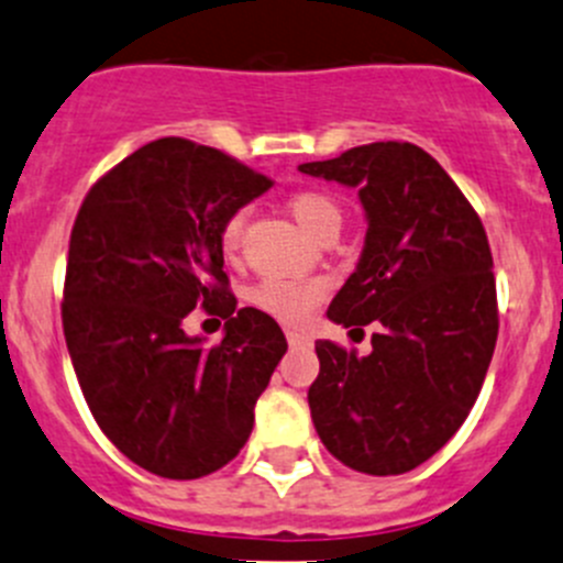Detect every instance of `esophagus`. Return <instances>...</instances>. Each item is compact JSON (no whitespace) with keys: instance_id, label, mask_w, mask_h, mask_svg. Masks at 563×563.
Returning <instances> with one entry per match:
<instances>
[{"instance_id":"esophagus-1","label":"esophagus","mask_w":563,"mask_h":563,"mask_svg":"<svg viewBox=\"0 0 563 563\" xmlns=\"http://www.w3.org/2000/svg\"><path fill=\"white\" fill-rule=\"evenodd\" d=\"M286 338H288V343H291L294 349H310V346H313V338L305 335V332H299V330H286Z\"/></svg>"}]
</instances>
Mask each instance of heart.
<instances>
[{"mask_svg":"<svg viewBox=\"0 0 563 563\" xmlns=\"http://www.w3.org/2000/svg\"><path fill=\"white\" fill-rule=\"evenodd\" d=\"M288 211L294 220L299 222L305 233L313 239L335 236L341 228L343 211L332 195L321 192V189H297L288 195ZM244 233V211H233L220 228V247L225 255H233L242 244ZM327 283L319 277H308V280H286V277H266V280L255 283L250 288V302L264 313L275 316L277 321L286 324H299L310 316V310L324 299Z\"/></svg>","mask_w":563,"mask_h":563,"instance_id":"b5f03b06","label":"heart"}]
</instances>
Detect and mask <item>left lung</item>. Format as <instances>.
<instances>
[{
	"label": "left lung",
	"instance_id": "8db88e82",
	"mask_svg": "<svg viewBox=\"0 0 563 563\" xmlns=\"http://www.w3.org/2000/svg\"><path fill=\"white\" fill-rule=\"evenodd\" d=\"M308 176L360 189L368 231L332 321L363 332L371 354L316 341L310 418L335 460L398 476L438 454L465 423L498 341L493 250L471 200L412 143H371Z\"/></svg>",
	"mask_w": 563,
	"mask_h": 563
}]
</instances>
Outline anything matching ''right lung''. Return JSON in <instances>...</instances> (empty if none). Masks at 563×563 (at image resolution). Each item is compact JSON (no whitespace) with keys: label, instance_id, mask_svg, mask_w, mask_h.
<instances>
[{"label":"right lung","instance_id":"1","mask_svg":"<svg viewBox=\"0 0 563 563\" xmlns=\"http://www.w3.org/2000/svg\"><path fill=\"white\" fill-rule=\"evenodd\" d=\"M272 187L184 136L143 145L81 200L68 244L63 332L109 443L162 478L220 471L247 443L253 409L286 354L264 310H236L220 228ZM195 307L227 319L214 347L189 339Z\"/></svg>","mask_w":563,"mask_h":563}]
</instances>
